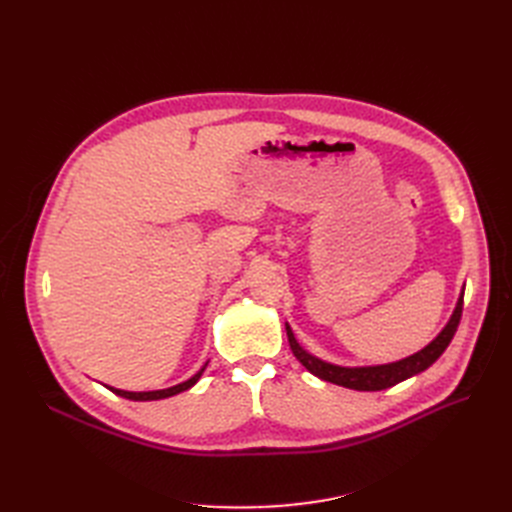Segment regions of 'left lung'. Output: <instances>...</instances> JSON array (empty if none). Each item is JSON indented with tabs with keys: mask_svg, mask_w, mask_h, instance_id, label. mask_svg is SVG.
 Here are the masks:
<instances>
[{
	"mask_svg": "<svg viewBox=\"0 0 512 512\" xmlns=\"http://www.w3.org/2000/svg\"><path fill=\"white\" fill-rule=\"evenodd\" d=\"M461 312H463V294L455 307L453 318L448 320L444 331L436 339H433L427 348L408 356V359H404V361H397L391 365H378V367H337L331 363H324V361L316 359V356L307 354L297 344V339H294L288 324H286V333H288V342H290L294 356H297V359L309 371H312L314 376L327 380V382H333V384H339V386H346V389H354V391H382V389H389V386H395L397 382L406 380L414 374H421V371H425L429 365L436 363L440 359V354L448 348V344H451V339L457 333Z\"/></svg>",
	"mask_w": 512,
	"mask_h": 512,
	"instance_id": "left-lung-1",
	"label": "left lung"
}]
</instances>
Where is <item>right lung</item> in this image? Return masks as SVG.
<instances>
[{
    "label": "right lung",
    "mask_w": 512,
    "mask_h": 512,
    "mask_svg": "<svg viewBox=\"0 0 512 512\" xmlns=\"http://www.w3.org/2000/svg\"><path fill=\"white\" fill-rule=\"evenodd\" d=\"M203 371H205V367L198 371L196 376H192L190 380H185V382H181V384H177V386H170V389H162V391H147V393H130V391H119V389H111V386H108V389H111L115 395H121V397H126V399H134V401H153V399H164V397H173V395H177V393H181V391H188L190 386H194L196 382H198V378L203 376Z\"/></svg>",
    "instance_id": "add662e5"
}]
</instances>
